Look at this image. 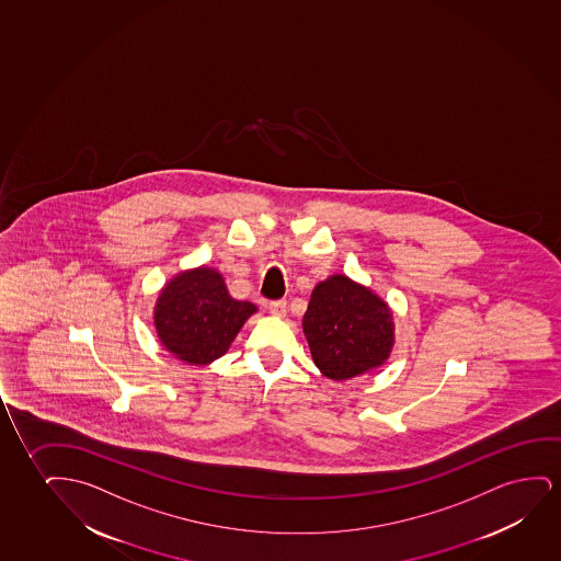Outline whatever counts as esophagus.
I'll list each match as a JSON object with an SVG mask.
<instances>
[{
    "instance_id": "obj_1",
    "label": "esophagus",
    "mask_w": 561,
    "mask_h": 561,
    "mask_svg": "<svg viewBox=\"0 0 561 561\" xmlns=\"http://www.w3.org/2000/svg\"><path fill=\"white\" fill-rule=\"evenodd\" d=\"M270 312L274 316H285L287 314V300L285 299H277V300H270Z\"/></svg>"
}]
</instances>
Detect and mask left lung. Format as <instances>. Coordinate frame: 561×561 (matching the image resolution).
I'll use <instances>...</instances> for the list:
<instances>
[{
    "mask_svg": "<svg viewBox=\"0 0 561 561\" xmlns=\"http://www.w3.org/2000/svg\"><path fill=\"white\" fill-rule=\"evenodd\" d=\"M302 330L316 366L337 381L381 366L391 353V310L345 276L316 285Z\"/></svg>",
    "mask_w": 561,
    "mask_h": 561,
    "instance_id": "8db88e82",
    "label": "left lung"
}]
</instances>
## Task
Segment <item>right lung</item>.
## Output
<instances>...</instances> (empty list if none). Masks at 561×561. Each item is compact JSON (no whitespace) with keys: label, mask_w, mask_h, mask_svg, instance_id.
Returning a JSON list of instances; mask_svg holds the SVG:
<instances>
[{"label":"right lung","mask_w":561,"mask_h":561,"mask_svg":"<svg viewBox=\"0 0 561 561\" xmlns=\"http://www.w3.org/2000/svg\"><path fill=\"white\" fill-rule=\"evenodd\" d=\"M254 312L253 302L231 299L216 270L199 268L180 274L162 289L154 325L162 345L180 360L208 364L228 351Z\"/></svg>","instance_id":"1"}]
</instances>
